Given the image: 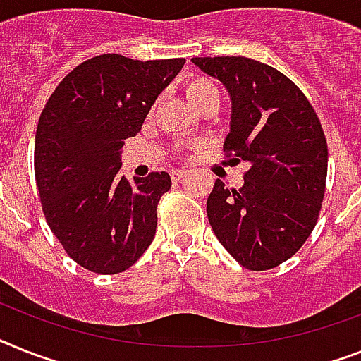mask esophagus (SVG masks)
I'll use <instances>...</instances> for the list:
<instances>
[{"label":"esophagus","instance_id":"esophagus-1","mask_svg":"<svg viewBox=\"0 0 361 361\" xmlns=\"http://www.w3.org/2000/svg\"><path fill=\"white\" fill-rule=\"evenodd\" d=\"M169 175H171V178H173V180H180V178L186 175V171H184V169H171V171H169Z\"/></svg>","mask_w":361,"mask_h":361}]
</instances>
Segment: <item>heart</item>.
Masks as SVG:
<instances>
[{
    "label": "heart",
    "instance_id": "obj_1",
    "mask_svg": "<svg viewBox=\"0 0 361 361\" xmlns=\"http://www.w3.org/2000/svg\"><path fill=\"white\" fill-rule=\"evenodd\" d=\"M184 94L197 110L207 105L208 101H219V90H217L216 82L204 75L190 77L184 82Z\"/></svg>",
    "mask_w": 361,
    "mask_h": 361
}]
</instances>
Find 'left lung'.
<instances>
[{
	"label": "left lung",
	"instance_id": "1",
	"mask_svg": "<svg viewBox=\"0 0 361 361\" xmlns=\"http://www.w3.org/2000/svg\"><path fill=\"white\" fill-rule=\"evenodd\" d=\"M192 62L227 86L232 121L223 151L249 164L241 188L216 180L207 201L210 227L238 264L273 269L299 251L319 219L329 147L317 112L293 80L264 62Z\"/></svg>",
	"mask_w": 361,
	"mask_h": 361
}]
</instances>
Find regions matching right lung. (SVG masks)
Wrapping results in <instances>:
<instances>
[{"instance_id": "add662e5", "label": "right lung", "mask_w": 361, "mask_h": 361, "mask_svg": "<svg viewBox=\"0 0 361 361\" xmlns=\"http://www.w3.org/2000/svg\"><path fill=\"white\" fill-rule=\"evenodd\" d=\"M184 62L94 56L59 82L42 110L35 138L42 212L68 256L92 273L129 269L153 241L171 178L153 171L129 183L120 153Z\"/></svg>"}]
</instances>
